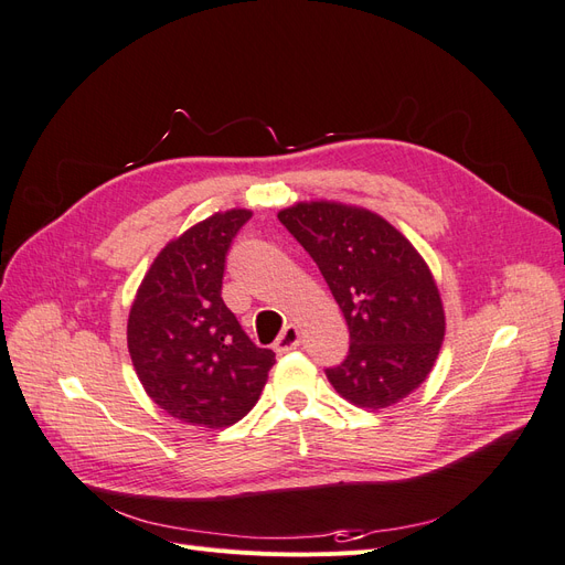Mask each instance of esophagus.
I'll return each instance as SVG.
<instances>
[{
  "label": "esophagus",
  "instance_id": "34e87169",
  "mask_svg": "<svg viewBox=\"0 0 565 565\" xmlns=\"http://www.w3.org/2000/svg\"><path fill=\"white\" fill-rule=\"evenodd\" d=\"M299 347V328L297 324H287V328L280 332V337L276 339V344H273V349H276V353H287Z\"/></svg>",
  "mask_w": 565,
  "mask_h": 565
}]
</instances>
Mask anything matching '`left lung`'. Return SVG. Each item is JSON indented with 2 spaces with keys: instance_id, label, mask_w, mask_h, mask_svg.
I'll use <instances>...</instances> for the list:
<instances>
[{
  "instance_id": "obj_1",
  "label": "left lung",
  "mask_w": 565,
  "mask_h": 565,
  "mask_svg": "<svg viewBox=\"0 0 565 565\" xmlns=\"http://www.w3.org/2000/svg\"><path fill=\"white\" fill-rule=\"evenodd\" d=\"M311 254L349 324L347 361L324 370L341 398L384 409L429 377L446 311L422 254L388 221L365 207L311 200L278 212Z\"/></svg>"
}]
</instances>
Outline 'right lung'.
Listing matches in <instances>:
<instances>
[{
    "label": "right lung",
    "mask_w": 565,
    "mask_h": 565,
    "mask_svg": "<svg viewBox=\"0 0 565 565\" xmlns=\"http://www.w3.org/2000/svg\"><path fill=\"white\" fill-rule=\"evenodd\" d=\"M249 216L216 212L169 241L129 311L127 347L146 393L167 415L204 429L241 422L276 363L221 299L228 247Z\"/></svg>",
    "instance_id": "obj_1"
}]
</instances>
